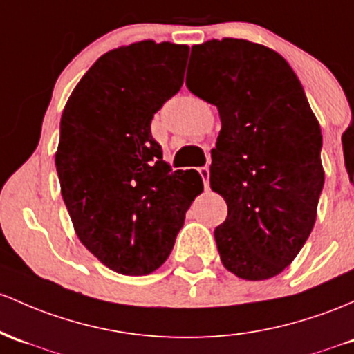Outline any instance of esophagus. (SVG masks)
<instances>
[{"instance_id": "esophagus-1", "label": "esophagus", "mask_w": 354, "mask_h": 354, "mask_svg": "<svg viewBox=\"0 0 354 354\" xmlns=\"http://www.w3.org/2000/svg\"><path fill=\"white\" fill-rule=\"evenodd\" d=\"M200 174H201V178H203L205 189H208L209 188V169H208V166H205V168H200Z\"/></svg>"}]
</instances>
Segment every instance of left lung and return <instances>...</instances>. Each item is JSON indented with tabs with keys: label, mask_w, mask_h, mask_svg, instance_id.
<instances>
[{
	"label": "left lung",
	"mask_w": 354,
	"mask_h": 354,
	"mask_svg": "<svg viewBox=\"0 0 354 354\" xmlns=\"http://www.w3.org/2000/svg\"><path fill=\"white\" fill-rule=\"evenodd\" d=\"M192 57L186 87L216 106L221 120L209 166V186L228 207L215 228L221 263L240 279L266 281L296 259L316 221L324 185L319 122L274 50L223 38L192 46Z\"/></svg>",
	"instance_id": "obj_1"
}]
</instances>
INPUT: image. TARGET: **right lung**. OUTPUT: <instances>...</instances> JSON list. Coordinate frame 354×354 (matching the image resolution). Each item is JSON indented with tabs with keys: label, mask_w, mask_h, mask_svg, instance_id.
Listing matches in <instances>:
<instances>
[{
	"label": "right lung",
	"mask_w": 354,
	"mask_h": 354,
	"mask_svg": "<svg viewBox=\"0 0 354 354\" xmlns=\"http://www.w3.org/2000/svg\"><path fill=\"white\" fill-rule=\"evenodd\" d=\"M188 50L145 40L104 53L62 114V198L80 242L118 274L159 269L203 192L198 171H171L151 136L153 115L183 85Z\"/></svg>",
	"instance_id": "right-lung-1"
}]
</instances>
